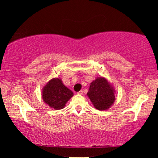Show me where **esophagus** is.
<instances>
[{"label":"esophagus","instance_id":"1","mask_svg":"<svg viewBox=\"0 0 158 158\" xmlns=\"http://www.w3.org/2000/svg\"><path fill=\"white\" fill-rule=\"evenodd\" d=\"M77 94H78V95H82L83 94V91H82V90H80V91H79L78 93H77Z\"/></svg>","mask_w":158,"mask_h":158}]
</instances>
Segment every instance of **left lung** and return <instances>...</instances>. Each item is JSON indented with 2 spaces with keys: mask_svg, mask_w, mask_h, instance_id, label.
<instances>
[{
  "mask_svg": "<svg viewBox=\"0 0 158 158\" xmlns=\"http://www.w3.org/2000/svg\"><path fill=\"white\" fill-rule=\"evenodd\" d=\"M93 106L98 110H107L114 103L115 89L105 77H98L90 83L87 93Z\"/></svg>",
  "mask_w": 158,
  "mask_h": 158,
  "instance_id": "left-lung-1",
  "label": "left lung"
}]
</instances>
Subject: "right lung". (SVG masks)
Here are the masks:
<instances>
[{
    "instance_id": "obj_1",
    "label": "right lung",
    "mask_w": 158,
    "mask_h": 158,
    "mask_svg": "<svg viewBox=\"0 0 158 158\" xmlns=\"http://www.w3.org/2000/svg\"><path fill=\"white\" fill-rule=\"evenodd\" d=\"M42 100L56 110L62 109L67 102L73 96V93L63 84L62 80L58 78H53L42 89Z\"/></svg>"
}]
</instances>
